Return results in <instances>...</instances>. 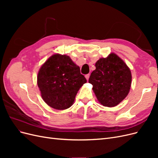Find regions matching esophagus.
<instances>
[{"instance_id": "1", "label": "esophagus", "mask_w": 158, "mask_h": 158, "mask_svg": "<svg viewBox=\"0 0 158 158\" xmlns=\"http://www.w3.org/2000/svg\"><path fill=\"white\" fill-rule=\"evenodd\" d=\"M85 78H86L87 80H88V79H89V74H85Z\"/></svg>"}]
</instances>
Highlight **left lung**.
Returning <instances> with one entry per match:
<instances>
[{"label": "left lung", "instance_id": "left-lung-1", "mask_svg": "<svg viewBox=\"0 0 158 158\" xmlns=\"http://www.w3.org/2000/svg\"><path fill=\"white\" fill-rule=\"evenodd\" d=\"M91 74L89 83L99 102L106 107H114L125 99L130 91L132 75L130 69L120 57L111 53L99 59Z\"/></svg>", "mask_w": 158, "mask_h": 158}]
</instances>
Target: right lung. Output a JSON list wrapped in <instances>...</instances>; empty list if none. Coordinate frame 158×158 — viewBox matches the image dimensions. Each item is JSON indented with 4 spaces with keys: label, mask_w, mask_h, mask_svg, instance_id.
<instances>
[{
    "label": "right lung",
    "mask_w": 158,
    "mask_h": 158,
    "mask_svg": "<svg viewBox=\"0 0 158 158\" xmlns=\"http://www.w3.org/2000/svg\"><path fill=\"white\" fill-rule=\"evenodd\" d=\"M86 82L79 66L65 55L50 56L37 74V85L43 99L57 110L73 106L79 89Z\"/></svg>",
    "instance_id": "obj_1"
}]
</instances>
